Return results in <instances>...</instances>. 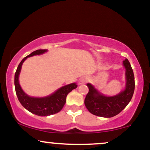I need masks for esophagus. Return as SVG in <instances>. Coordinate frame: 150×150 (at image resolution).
<instances>
[{"mask_svg": "<svg viewBox=\"0 0 150 150\" xmlns=\"http://www.w3.org/2000/svg\"><path fill=\"white\" fill-rule=\"evenodd\" d=\"M87 77H80V80H79L78 83H79V85H82V84H85V83H86V82H87Z\"/></svg>", "mask_w": 150, "mask_h": 150, "instance_id": "1", "label": "esophagus"}]
</instances>
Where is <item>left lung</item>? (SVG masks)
Here are the masks:
<instances>
[{
  "label": "left lung",
  "instance_id": "8db88e82",
  "mask_svg": "<svg viewBox=\"0 0 150 150\" xmlns=\"http://www.w3.org/2000/svg\"><path fill=\"white\" fill-rule=\"evenodd\" d=\"M125 70V89L113 97L103 95L91 84H87L89 92L86 95V108L92 114L97 116L111 118L121 112L131 100L135 90V77L130 62L127 58L123 61Z\"/></svg>",
  "mask_w": 150,
  "mask_h": 150
}]
</instances>
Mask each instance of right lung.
I'll use <instances>...</instances> for the list:
<instances>
[{
  "label": "right lung",
  "mask_w": 150,
  "mask_h": 150,
  "mask_svg": "<svg viewBox=\"0 0 150 150\" xmlns=\"http://www.w3.org/2000/svg\"><path fill=\"white\" fill-rule=\"evenodd\" d=\"M46 51V49H39L26 56L20 62L15 74V92L19 101L23 107L28 110L30 112L39 116H51L59 112L65 104L66 97L68 93L77 87L76 83L70 84L61 87L50 96L42 98L31 97L24 92L19 84V75L21 70L22 63L28 57L42 54Z\"/></svg>",
  "instance_id": "obj_1"
}]
</instances>
